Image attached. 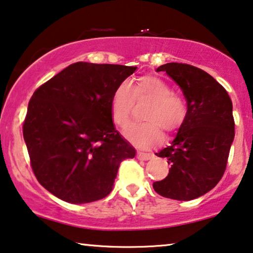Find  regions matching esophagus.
<instances>
[{
    "label": "esophagus",
    "mask_w": 253,
    "mask_h": 253,
    "mask_svg": "<svg viewBox=\"0 0 253 253\" xmlns=\"http://www.w3.org/2000/svg\"><path fill=\"white\" fill-rule=\"evenodd\" d=\"M136 156H137V158H139V160L148 161V160H151V158H154V154H151V153H143V151H139Z\"/></svg>",
    "instance_id": "esophagus-1"
}]
</instances>
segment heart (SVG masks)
<instances>
[{
    "label": "heart",
    "mask_w": 253,
    "mask_h": 253,
    "mask_svg": "<svg viewBox=\"0 0 253 253\" xmlns=\"http://www.w3.org/2000/svg\"><path fill=\"white\" fill-rule=\"evenodd\" d=\"M151 102L143 114L147 123L132 125L125 136L134 146L147 148L163 140V130L176 133L187 117V103L166 81L157 76L146 75L136 80L133 87L123 82L116 87L111 98V116L117 126L125 128L129 124L134 102Z\"/></svg>",
    "instance_id": "1"
}]
</instances>
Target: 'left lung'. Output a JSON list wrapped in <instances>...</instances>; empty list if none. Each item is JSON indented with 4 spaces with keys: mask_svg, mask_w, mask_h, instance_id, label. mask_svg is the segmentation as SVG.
Listing matches in <instances>:
<instances>
[{
    "mask_svg": "<svg viewBox=\"0 0 253 253\" xmlns=\"http://www.w3.org/2000/svg\"><path fill=\"white\" fill-rule=\"evenodd\" d=\"M156 72H166L179 85L187 117L170 146L156 154L167 157L171 168L153 187L169 199H197L216 186L227 167L235 137L231 99L214 77L197 67L170 62Z\"/></svg>",
    "mask_w": 253,
    "mask_h": 253,
    "instance_id": "1",
    "label": "left lung"
}]
</instances>
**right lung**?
Returning a JSON list of instances; mask_svg holds the SVG:
<instances>
[{
  "label": "right lung",
  "instance_id": "1",
  "mask_svg": "<svg viewBox=\"0 0 253 253\" xmlns=\"http://www.w3.org/2000/svg\"><path fill=\"white\" fill-rule=\"evenodd\" d=\"M136 68L76 62L33 93L23 136L37 179L59 199H103L121 162L135 156L114 127L110 104L116 87Z\"/></svg>",
  "mask_w": 253,
  "mask_h": 253
}]
</instances>
